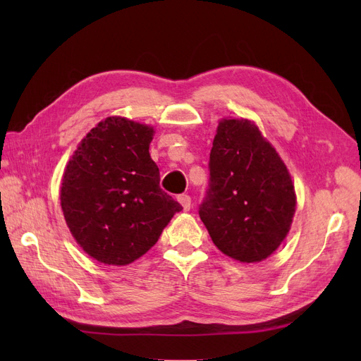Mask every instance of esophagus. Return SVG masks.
<instances>
[{
	"instance_id": "esophagus-1",
	"label": "esophagus",
	"mask_w": 361,
	"mask_h": 361,
	"mask_svg": "<svg viewBox=\"0 0 361 361\" xmlns=\"http://www.w3.org/2000/svg\"><path fill=\"white\" fill-rule=\"evenodd\" d=\"M178 202L182 204L183 211H190L191 209V197L187 194H180L178 197Z\"/></svg>"
}]
</instances>
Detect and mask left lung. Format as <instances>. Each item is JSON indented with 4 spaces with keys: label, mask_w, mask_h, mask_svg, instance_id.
<instances>
[{
    "label": "left lung",
    "mask_w": 361,
    "mask_h": 361,
    "mask_svg": "<svg viewBox=\"0 0 361 361\" xmlns=\"http://www.w3.org/2000/svg\"><path fill=\"white\" fill-rule=\"evenodd\" d=\"M209 191L200 218L212 243L243 264L269 257L285 241L297 209L290 173L248 118L218 122L209 157Z\"/></svg>",
    "instance_id": "obj_1"
}]
</instances>
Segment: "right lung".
<instances>
[{
  "label": "right lung",
  "mask_w": 361,
  "mask_h": 361,
  "mask_svg": "<svg viewBox=\"0 0 361 361\" xmlns=\"http://www.w3.org/2000/svg\"><path fill=\"white\" fill-rule=\"evenodd\" d=\"M155 129L122 116L101 120L66 164L60 204L69 231L104 265L133 264L182 206L159 188L149 146Z\"/></svg>",
  "instance_id": "add662e5"
}]
</instances>
